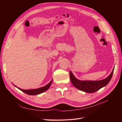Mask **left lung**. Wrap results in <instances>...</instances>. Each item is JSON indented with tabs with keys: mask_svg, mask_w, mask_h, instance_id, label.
<instances>
[{
	"mask_svg": "<svg viewBox=\"0 0 122 122\" xmlns=\"http://www.w3.org/2000/svg\"><path fill=\"white\" fill-rule=\"evenodd\" d=\"M113 71L114 69L110 74L105 79L97 81L79 80L76 78L71 71L70 72V77L72 83L77 89L86 93H93L104 87L109 83L112 79Z\"/></svg>",
	"mask_w": 122,
	"mask_h": 122,
	"instance_id": "1",
	"label": "left lung"
}]
</instances>
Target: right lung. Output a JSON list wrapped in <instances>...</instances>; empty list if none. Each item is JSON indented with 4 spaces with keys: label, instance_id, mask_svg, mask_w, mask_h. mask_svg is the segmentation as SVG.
Wrapping results in <instances>:
<instances>
[{
    "label": "right lung",
    "instance_id": "add662e5",
    "mask_svg": "<svg viewBox=\"0 0 122 122\" xmlns=\"http://www.w3.org/2000/svg\"><path fill=\"white\" fill-rule=\"evenodd\" d=\"M52 80H53V79H52V80L50 81V82L49 83H48L47 85H46L45 86L40 87L38 88H36V89L23 90V89H21V88L16 86H15L14 84H13V85L15 86H16L17 88H18V89L20 90L21 91H22L23 92H24V93H25L26 94H27L29 95H39V94H41V93H43V92L46 91L48 89V88L50 87L51 83H52Z\"/></svg>",
    "mask_w": 122,
    "mask_h": 122
}]
</instances>
